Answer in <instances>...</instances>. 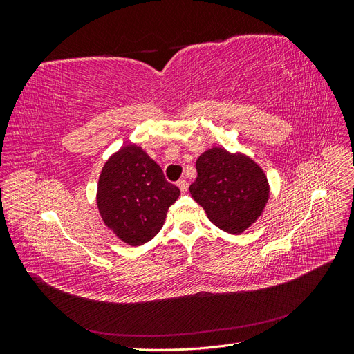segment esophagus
Returning a JSON list of instances; mask_svg holds the SVG:
<instances>
[{"label": "esophagus", "mask_w": 354, "mask_h": 354, "mask_svg": "<svg viewBox=\"0 0 354 354\" xmlns=\"http://www.w3.org/2000/svg\"><path fill=\"white\" fill-rule=\"evenodd\" d=\"M177 186H178V189L181 190V194H186L187 187H189V183H187V181H186L185 178H181V180L177 181Z\"/></svg>", "instance_id": "34e87169"}]
</instances>
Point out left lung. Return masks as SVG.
Here are the masks:
<instances>
[{"mask_svg": "<svg viewBox=\"0 0 354 354\" xmlns=\"http://www.w3.org/2000/svg\"><path fill=\"white\" fill-rule=\"evenodd\" d=\"M196 171L189 187L192 198L218 229L241 233L259 218L269 199V183L254 160L212 147L198 158Z\"/></svg>", "mask_w": 354, "mask_h": 354, "instance_id": "8db88e82", "label": "left lung"}]
</instances>
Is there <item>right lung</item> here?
Returning a JSON list of instances; mask_svg holds the SVG:
<instances>
[{"instance_id": "obj_1", "label": "right lung", "mask_w": 354, "mask_h": 354, "mask_svg": "<svg viewBox=\"0 0 354 354\" xmlns=\"http://www.w3.org/2000/svg\"><path fill=\"white\" fill-rule=\"evenodd\" d=\"M178 196L180 189L168 183L155 160L142 147L128 145L102 169L97 207L118 238L138 246L162 229L167 211Z\"/></svg>"}]
</instances>
